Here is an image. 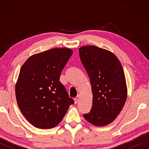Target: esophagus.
Listing matches in <instances>:
<instances>
[{
	"instance_id": "obj_1",
	"label": "esophagus",
	"mask_w": 149,
	"mask_h": 149,
	"mask_svg": "<svg viewBox=\"0 0 149 149\" xmlns=\"http://www.w3.org/2000/svg\"><path fill=\"white\" fill-rule=\"evenodd\" d=\"M80 95H77V97H75L74 98V103L75 104H77L79 102V100H80Z\"/></svg>"
}]
</instances>
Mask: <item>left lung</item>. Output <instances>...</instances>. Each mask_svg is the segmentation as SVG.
I'll return each instance as SVG.
<instances>
[{"mask_svg": "<svg viewBox=\"0 0 149 149\" xmlns=\"http://www.w3.org/2000/svg\"><path fill=\"white\" fill-rule=\"evenodd\" d=\"M79 56L90 79L92 107L83 117L97 127L112 123L125 105L127 87L123 67L113 52L94 45L79 48Z\"/></svg>", "mask_w": 149, "mask_h": 149, "instance_id": "8db88e82", "label": "left lung"}]
</instances>
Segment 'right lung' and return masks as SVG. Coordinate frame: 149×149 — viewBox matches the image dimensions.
<instances>
[{
    "label": "right lung",
    "mask_w": 149,
    "mask_h": 149,
    "mask_svg": "<svg viewBox=\"0 0 149 149\" xmlns=\"http://www.w3.org/2000/svg\"><path fill=\"white\" fill-rule=\"evenodd\" d=\"M72 54L69 48L51 49L29 57L20 69L15 84L17 105L36 128L56 127L74 103L60 81Z\"/></svg>",
    "instance_id": "obj_1"
}]
</instances>
